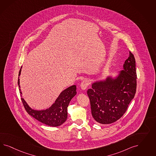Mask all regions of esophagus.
Instances as JSON below:
<instances>
[{
  "mask_svg": "<svg viewBox=\"0 0 156 156\" xmlns=\"http://www.w3.org/2000/svg\"><path fill=\"white\" fill-rule=\"evenodd\" d=\"M89 85V81L86 80H83L82 82H81V84H80V87L82 90H85L87 86Z\"/></svg>",
  "mask_w": 156,
  "mask_h": 156,
  "instance_id": "esophagus-1",
  "label": "esophagus"
}]
</instances>
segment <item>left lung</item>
<instances>
[{"instance_id":"obj_1","label":"left lung","mask_w":156,"mask_h":156,"mask_svg":"<svg viewBox=\"0 0 156 156\" xmlns=\"http://www.w3.org/2000/svg\"><path fill=\"white\" fill-rule=\"evenodd\" d=\"M123 67L116 78L108 76L106 80L95 82L87 91L91 114L97 122L110 124L117 121L134 97L137 73L136 60L130 51Z\"/></svg>"}]
</instances>
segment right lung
Segmentation results:
<instances>
[{
    "mask_svg": "<svg viewBox=\"0 0 156 156\" xmlns=\"http://www.w3.org/2000/svg\"><path fill=\"white\" fill-rule=\"evenodd\" d=\"M21 69L22 67L19 70V76L20 75ZM18 84L20 88L19 78ZM76 85L69 87L62 91L50 108L42 110H36L31 109L23 98H21V99L24 108L29 115L45 125L56 127L61 125L66 121L67 118V107L71 99L76 94ZM19 91L20 95L22 94L20 89Z\"/></svg>",
    "mask_w": 156,
    "mask_h": 156,
    "instance_id": "1",
    "label": "right lung"
}]
</instances>
